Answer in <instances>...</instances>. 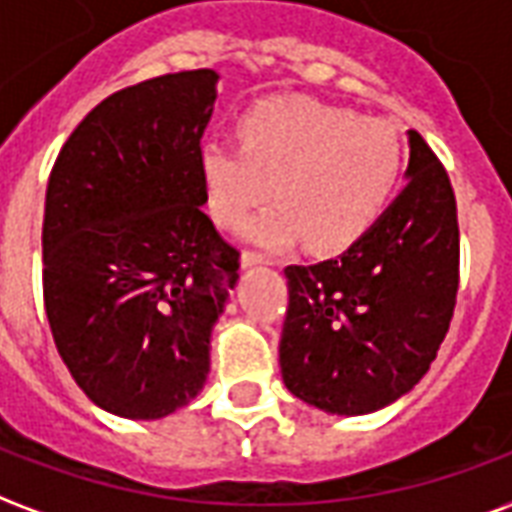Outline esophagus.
I'll use <instances>...</instances> for the list:
<instances>
[{
	"label": "esophagus",
	"mask_w": 512,
	"mask_h": 512,
	"mask_svg": "<svg viewBox=\"0 0 512 512\" xmlns=\"http://www.w3.org/2000/svg\"><path fill=\"white\" fill-rule=\"evenodd\" d=\"M256 264H264V256H261V253H253V251L242 253V267H256Z\"/></svg>",
	"instance_id": "1"
}]
</instances>
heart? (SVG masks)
<instances>
[{
    "instance_id": "b5f03b06",
    "label": "heart",
    "mask_w": 512,
    "mask_h": 512,
    "mask_svg": "<svg viewBox=\"0 0 512 512\" xmlns=\"http://www.w3.org/2000/svg\"><path fill=\"white\" fill-rule=\"evenodd\" d=\"M201 179L212 218L248 226L261 248H289L305 234L316 251H341L387 210L404 174V144L384 119L308 98H275L240 119V144L210 138L201 147Z\"/></svg>"
}]
</instances>
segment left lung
<instances>
[{"mask_svg":"<svg viewBox=\"0 0 512 512\" xmlns=\"http://www.w3.org/2000/svg\"><path fill=\"white\" fill-rule=\"evenodd\" d=\"M409 185L341 256L286 267L281 374L330 414L398 401L431 368L458 292V215L445 166L409 130Z\"/></svg>","mask_w":512,"mask_h":512,"instance_id":"obj_1","label":"left lung"}]
</instances>
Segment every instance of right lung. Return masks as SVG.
<instances>
[{"label":"right lung","instance_id":"right-lung-1","mask_svg":"<svg viewBox=\"0 0 512 512\" xmlns=\"http://www.w3.org/2000/svg\"><path fill=\"white\" fill-rule=\"evenodd\" d=\"M215 84V70H185L119 89L48 177V324L78 387L117 417L160 420L201 393L212 327L240 278V251L201 210Z\"/></svg>","mask_w":512,"mask_h":512}]
</instances>
